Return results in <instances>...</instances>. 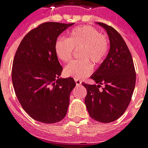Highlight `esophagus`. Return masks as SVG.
<instances>
[{
	"mask_svg": "<svg viewBox=\"0 0 148 148\" xmlns=\"http://www.w3.org/2000/svg\"><path fill=\"white\" fill-rule=\"evenodd\" d=\"M75 83H76L77 86H78V85H81L82 84V82L80 80H78V79H75Z\"/></svg>",
	"mask_w": 148,
	"mask_h": 148,
	"instance_id": "obj_1",
	"label": "esophagus"
}]
</instances>
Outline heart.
Instances as JSON below:
<instances>
[{
	"instance_id": "obj_1",
	"label": "heart",
	"mask_w": 148,
	"mask_h": 148,
	"mask_svg": "<svg viewBox=\"0 0 148 148\" xmlns=\"http://www.w3.org/2000/svg\"><path fill=\"white\" fill-rule=\"evenodd\" d=\"M74 49H79L80 60L70 62L64 68V74L75 79L85 78L93 71V66L101 64L108 52L106 36L91 26L74 28L66 38L59 37L54 45L57 57L62 62L71 60Z\"/></svg>"
}]
</instances>
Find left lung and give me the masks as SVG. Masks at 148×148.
<instances>
[{"instance_id": "left-lung-1", "label": "left lung", "mask_w": 148, "mask_h": 148, "mask_svg": "<svg viewBox=\"0 0 148 148\" xmlns=\"http://www.w3.org/2000/svg\"><path fill=\"white\" fill-rule=\"evenodd\" d=\"M107 32L110 49L108 56L91 78L97 85L82 83L87 89L85 104L92 119L109 123L118 119L128 108L136 74L132 56L120 34L110 26L97 23ZM105 84L102 91L100 85Z\"/></svg>"}]
</instances>
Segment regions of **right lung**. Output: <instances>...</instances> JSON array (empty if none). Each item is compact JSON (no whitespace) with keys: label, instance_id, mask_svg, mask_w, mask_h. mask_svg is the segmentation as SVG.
Segmentation results:
<instances>
[{"label":"right lung","instance_id":"obj_1","mask_svg":"<svg viewBox=\"0 0 148 148\" xmlns=\"http://www.w3.org/2000/svg\"><path fill=\"white\" fill-rule=\"evenodd\" d=\"M74 23H45L32 30L15 53L12 82L19 103L29 116L43 123H56L66 115L73 78H60L62 67L54 45Z\"/></svg>","mask_w":148,"mask_h":148}]
</instances>
